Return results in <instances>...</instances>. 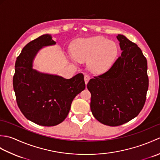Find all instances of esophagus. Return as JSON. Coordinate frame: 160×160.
Returning a JSON list of instances; mask_svg holds the SVG:
<instances>
[{
    "label": "esophagus",
    "instance_id": "esophagus-1",
    "mask_svg": "<svg viewBox=\"0 0 160 160\" xmlns=\"http://www.w3.org/2000/svg\"><path fill=\"white\" fill-rule=\"evenodd\" d=\"M89 79H90V76H89V75H87V74L84 75V82H85L86 84L88 83V82H89Z\"/></svg>",
    "mask_w": 160,
    "mask_h": 160
}]
</instances>
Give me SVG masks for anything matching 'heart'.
<instances>
[{"label":"heart","instance_id":"b5f03b06","mask_svg":"<svg viewBox=\"0 0 160 160\" xmlns=\"http://www.w3.org/2000/svg\"><path fill=\"white\" fill-rule=\"evenodd\" d=\"M73 61L87 62L89 70L94 73H102L113 65L118 49L113 41L101 36L80 39L73 44Z\"/></svg>","mask_w":160,"mask_h":160}]
</instances>
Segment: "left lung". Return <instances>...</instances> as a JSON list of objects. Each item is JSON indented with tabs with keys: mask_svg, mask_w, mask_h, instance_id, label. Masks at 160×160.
<instances>
[{
	"mask_svg": "<svg viewBox=\"0 0 160 160\" xmlns=\"http://www.w3.org/2000/svg\"><path fill=\"white\" fill-rule=\"evenodd\" d=\"M121 55L107 72L95 76L87 87L91 110L105 125L117 127L138 116L148 88L147 60L136 44L118 34Z\"/></svg>",
	"mask_w": 160,
	"mask_h": 160,
	"instance_id": "8db88e82",
	"label": "left lung"
}]
</instances>
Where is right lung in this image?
Listing matches in <instances>:
<instances>
[{"mask_svg": "<svg viewBox=\"0 0 160 160\" xmlns=\"http://www.w3.org/2000/svg\"><path fill=\"white\" fill-rule=\"evenodd\" d=\"M55 44L49 34L42 35L27 44L17 57L13 78L20 111L29 120L45 127L63 122L74 98L85 89L82 73L65 79L33 69V61L39 50Z\"/></svg>", "mask_w": 160, "mask_h": 160, "instance_id": "obj_1", "label": "right lung"}]
</instances>
